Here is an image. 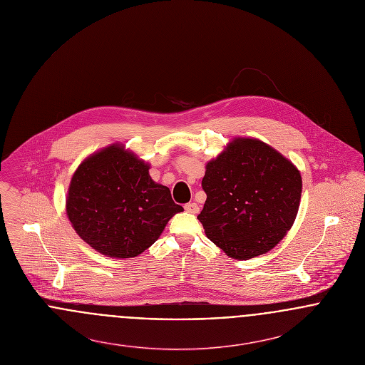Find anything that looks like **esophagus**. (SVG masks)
<instances>
[{
  "instance_id": "1",
  "label": "esophagus",
  "mask_w": 365,
  "mask_h": 365,
  "mask_svg": "<svg viewBox=\"0 0 365 365\" xmlns=\"http://www.w3.org/2000/svg\"><path fill=\"white\" fill-rule=\"evenodd\" d=\"M184 208H185L187 212H190V213H194V215L200 212V207H198L195 202H190V204H187Z\"/></svg>"
}]
</instances>
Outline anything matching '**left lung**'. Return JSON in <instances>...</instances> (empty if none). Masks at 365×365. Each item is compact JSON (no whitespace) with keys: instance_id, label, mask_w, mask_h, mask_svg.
Masks as SVG:
<instances>
[{"instance_id":"left-lung-1","label":"left lung","mask_w":365,"mask_h":365,"mask_svg":"<svg viewBox=\"0 0 365 365\" xmlns=\"http://www.w3.org/2000/svg\"><path fill=\"white\" fill-rule=\"evenodd\" d=\"M198 215L205 235L229 257L249 260L274 249L295 222L299 170L259 139L235 138L207 163Z\"/></svg>"}]
</instances>
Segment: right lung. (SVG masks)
Returning a JSON list of instances; mask_svg holds the SVG:
<instances>
[{
    "label": "right lung",
    "mask_w": 365,
    "mask_h": 365,
    "mask_svg": "<svg viewBox=\"0 0 365 365\" xmlns=\"http://www.w3.org/2000/svg\"><path fill=\"white\" fill-rule=\"evenodd\" d=\"M149 168L115 143L87 157L73 174L66 212L76 233L98 253L136 257L184 210L167 187L152 180Z\"/></svg>",
    "instance_id": "obj_1"
}]
</instances>
